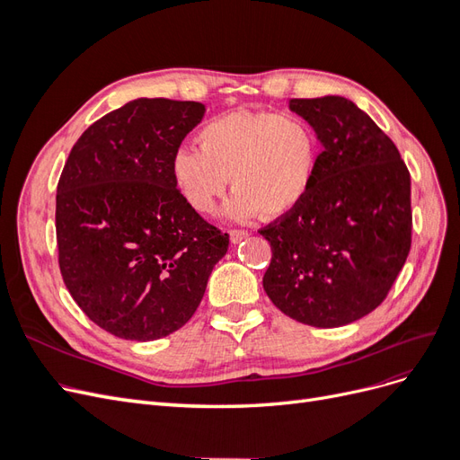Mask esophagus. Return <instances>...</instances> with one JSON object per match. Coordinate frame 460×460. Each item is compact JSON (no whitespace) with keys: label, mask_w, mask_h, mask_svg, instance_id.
<instances>
[{"label":"esophagus","mask_w":460,"mask_h":460,"mask_svg":"<svg viewBox=\"0 0 460 460\" xmlns=\"http://www.w3.org/2000/svg\"><path fill=\"white\" fill-rule=\"evenodd\" d=\"M247 232L245 230H230V242L235 245V243H240V242H243L245 238H247Z\"/></svg>","instance_id":"esophagus-1"}]
</instances>
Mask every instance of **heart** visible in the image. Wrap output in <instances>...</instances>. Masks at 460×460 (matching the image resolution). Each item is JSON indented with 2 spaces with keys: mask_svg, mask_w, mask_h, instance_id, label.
Segmentation results:
<instances>
[{
  "mask_svg": "<svg viewBox=\"0 0 460 460\" xmlns=\"http://www.w3.org/2000/svg\"><path fill=\"white\" fill-rule=\"evenodd\" d=\"M199 149L180 147L172 178L186 203L211 215L230 186L225 213L249 220L282 218L309 196L320 163V140L309 120L274 111H230L205 122Z\"/></svg>",
  "mask_w": 460,
  "mask_h": 460,
  "instance_id": "heart-1",
  "label": "heart"
}]
</instances>
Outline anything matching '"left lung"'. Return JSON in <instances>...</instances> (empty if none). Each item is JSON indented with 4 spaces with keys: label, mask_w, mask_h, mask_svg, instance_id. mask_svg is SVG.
Returning <instances> with one entry per match:
<instances>
[{
    "label": "left lung",
    "mask_w": 460,
    "mask_h": 460,
    "mask_svg": "<svg viewBox=\"0 0 460 460\" xmlns=\"http://www.w3.org/2000/svg\"><path fill=\"white\" fill-rule=\"evenodd\" d=\"M323 153L309 196L259 234L272 247L262 276L289 318L338 328L385 299L411 249V174L395 144L341 95L289 100Z\"/></svg>",
    "instance_id": "obj_1"
}]
</instances>
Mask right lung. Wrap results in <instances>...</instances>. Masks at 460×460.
I'll use <instances>...</instances> for the list:
<instances>
[{"instance_id":"obj_1","label":"right lung","mask_w":460,"mask_h":460,"mask_svg":"<svg viewBox=\"0 0 460 460\" xmlns=\"http://www.w3.org/2000/svg\"><path fill=\"white\" fill-rule=\"evenodd\" d=\"M198 102H128L78 137L58 184L59 269L78 307L122 340L153 341L196 313L228 234L186 203L172 157Z\"/></svg>"}]
</instances>
